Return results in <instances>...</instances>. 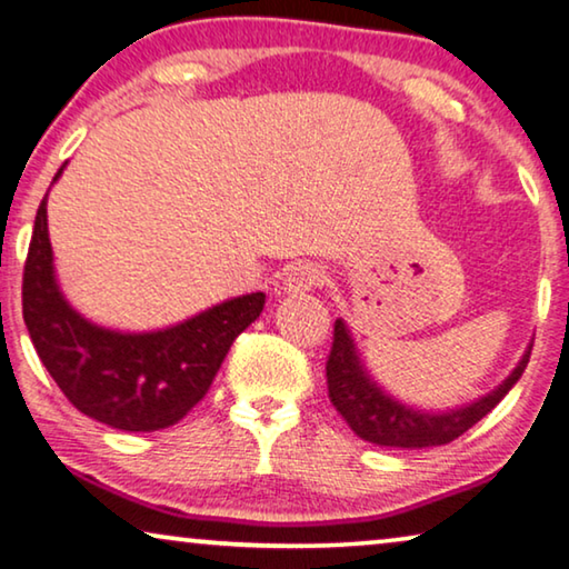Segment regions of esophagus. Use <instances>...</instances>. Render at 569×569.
Returning <instances> with one entry per match:
<instances>
[{
    "label": "esophagus",
    "mask_w": 569,
    "mask_h": 569,
    "mask_svg": "<svg viewBox=\"0 0 569 569\" xmlns=\"http://www.w3.org/2000/svg\"><path fill=\"white\" fill-rule=\"evenodd\" d=\"M321 283H323V268L317 263H299L288 268V273L283 276L286 293H306Z\"/></svg>",
    "instance_id": "34e87169"
}]
</instances>
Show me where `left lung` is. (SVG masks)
I'll return each mask as SVG.
<instances>
[{
  "label": "left lung",
  "mask_w": 569,
  "mask_h": 569,
  "mask_svg": "<svg viewBox=\"0 0 569 569\" xmlns=\"http://www.w3.org/2000/svg\"><path fill=\"white\" fill-rule=\"evenodd\" d=\"M529 355L531 341L509 377H503L491 392L481 395L473 402L450 410H426L395 398L392 392H387L375 380L362 355H359L349 323L345 319H337V323H333V347L327 362L329 400L341 418L347 420V426L367 443L390 448L446 446L458 436H463L468 428H473L476 422L486 418L496 405L507 398L511 387L525 375Z\"/></svg>",
  "instance_id": "left-lung-1"
}]
</instances>
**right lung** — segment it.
<instances>
[{
	"label": "right lung",
	"instance_id": "obj_1",
	"mask_svg": "<svg viewBox=\"0 0 569 569\" xmlns=\"http://www.w3.org/2000/svg\"><path fill=\"white\" fill-rule=\"evenodd\" d=\"M66 167L68 161L52 184ZM263 303L266 293L256 291L161 329L101 327L62 293L48 232V194L42 197L24 263L22 317L62 395L108 428L151 432L182 420L210 390L232 341L260 317Z\"/></svg>",
	"mask_w": 569,
	"mask_h": 569
}]
</instances>
